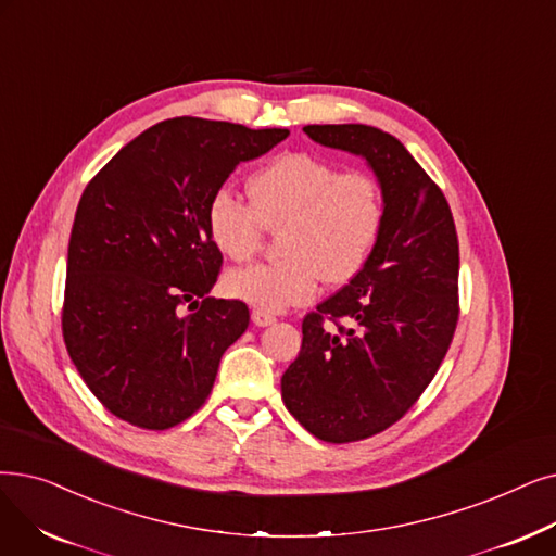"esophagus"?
I'll return each instance as SVG.
<instances>
[{"mask_svg":"<svg viewBox=\"0 0 556 556\" xmlns=\"http://www.w3.org/2000/svg\"><path fill=\"white\" fill-rule=\"evenodd\" d=\"M252 323H254L256 327H268V325H275L277 318L273 316V313H268V311L254 308V311H252Z\"/></svg>","mask_w":556,"mask_h":556,"instance_id":"34e87169","label":"esophagus"}]
</instances>
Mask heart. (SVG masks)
<instances>
[{"instance_id":"b5f03b06","label":"heart","mask_w":556,"mask_h":556,"mask_svg":"<svg viewBox=\"0 0 556 556\" xmlns=\"http://www.w3.org/2000/svg\"><path fill=\"white\" fill-rule=\"evenodd\" d=\"M250 204L223 188L208 202L213 245L231 261L252 258L265 229L279 233L281 258L225 275L227 295L261 311H283L316 295L320 281H352L377 245L383 200L377 181L306 152L265 163L248 184Z\"/></svg>"}]
</instances>
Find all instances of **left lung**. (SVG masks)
<instances>
[{
    "label": "left lung",
    "instance_id": "left-lung-1",
    "mask_svg": "<svg viewBox=\"0 0 556 556\" xmlns=\"http://www.w3.org/2000/svg\"><path fill=\"white\" fill-rule=\"evenodd\" d=\"M304 134L366 159L383 200L366 268L304 318L302 350L281 377L283 404L306 431L352 443L397 422L445 358L458 320V240L441 188L395 136L368 125Z\"/></svg>",
    "mask_w": 556,
    "mask_h": 556
}]
</instances>
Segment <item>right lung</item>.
Returning <instances> with one entry per match:
<instances>
[{"instance_id": "obj_1", "label": "right lung", "mask_w": 556, "mask_h": 556, "mask_svg": "<svg viewBox=\"0 0 556 556\" xmlns=\"http://www.w3.org/2000/svg\"><path fill=\"white\" fill-rule=\"evenodd\" d=\"M286 136L163 119L86 186L67 248L63 338L92 395L119 420L170 429L206 402L225 350L250 325L245 302L208 298L223 265L208 202L238 163Z\"/></svg>"}]
</instances>
